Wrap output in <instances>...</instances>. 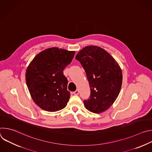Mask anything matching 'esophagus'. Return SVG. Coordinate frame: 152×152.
I'll use <instances>...</instances> for the list:
<instances>
[{
	"instance_id": "34e87169",
	"label": "esophagus",
	"mask_w": 152,
	"mask_h": 152,
	"mask_svg": "<svg viewBox=\"0 0 152 152\" xmlns=\"http://www.w3.org/2000/svg\"><path fill=\"white\" fill-rule=\"evenodd\" d=\"M79 90H76L75 91L73 92V94H74L75 95H78V94H79Z\"/></svg>"
}]
</instances>
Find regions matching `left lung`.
I'll use <instances>...</instances> for the list:
<instances>
[{
  "label": "left lung",
  "mask_w": 152,
  "mask_h": 152,
  "mask_svg": "<svg viewBox=\"0 0 152 152\" xmlns=\"http://www.w3.org/2000/svg\"><path fill=\"white\" fill-rule=\"evenodd\" d=\"M76 59L80 62L90 84L91 94L83 101L85 107L96 114L106 111L121 88L123 75L118 64L105 50L96 46L82 49Z\"/></svg>",
  "instance_id": "obj_1"
}]
</instances>
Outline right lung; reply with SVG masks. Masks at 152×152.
I'll list each match as a JSON object with an SVG mask.
<instances>
[{
  "label": "right lung",
  "mask_w": 152,
  "mask_h": 152,
  "mask_svg": "<svg viewBox=\"0 0 152 152\" xmlns=\"http://www.w3.org/2000/svg\"><path fill=\"white\" fill-rule=\"evenodd\" d=\"M75 53L52 48L39 53L29 64L25 75L26 84L34 102L43 110L55 112L66 106L70 93L63 70Z\"/></svg>",
  "instance_id": "obj_1"
}]
</instances>
